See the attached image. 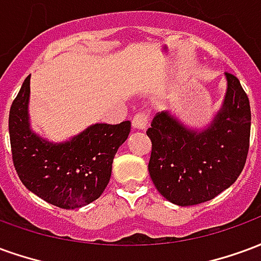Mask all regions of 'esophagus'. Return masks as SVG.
I'll use <instances>...</instances> for the list:
<instances>
[{
  "label": "esophagus",
  "mask_w": 261,
  "mask_h": 261,
  "mask_svg": "<svg viewBox=\"0 0 261 261\" xmlns=\"http://www.w3.org/2000/svg\"><path fill=\"white\" fill-rule=\"evenodd\" d=\"M148 125V114L145 112H140L133 117V127L136 130H145Z\"/></svg>",
  "instance_id": "34e87169"
}]
</instances>
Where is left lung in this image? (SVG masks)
I'll return each instance as SVG.
<instances>
[{
    "label": "left lung",
    "instance_id": "1",
    "mask_svg": "<svg viewBox=\"0 0 261 261\" xmlns=\"http://www.w3.org/2000/svg\"><path fill=\"white\" fill-rule=\"evenodd\" d=\"M226 93L207 128H187L169 112L153 117L149 176L162 196L176 205L213 200L233 185L246 164L250 140V103L235 75L225 72Z\"/></svg>",
    "mask_w": 261,
    "mask_h": 261
}]
</instances>
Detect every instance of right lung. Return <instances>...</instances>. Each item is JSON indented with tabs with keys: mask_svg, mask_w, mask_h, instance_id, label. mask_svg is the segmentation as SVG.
I'll use <instances>...</instances> for the list:
<instances>
[{
	"mask_svg": "<svg viewBox=\"0 0 261 261\" xmlns=\"http://www.w3.org/2000/svg\"><path fill=\"white\" fill-rule=\"evenodd\" d=\"M31 75L9 110L12 161L28 190L56 207L74 210L102 196L119 147L131 123L89 125L65 142H50L33 133L29 123Z\"/></svg>",
	"mask_w": 261,
	"mask_h": 261,
	"instance_id": "right-lung-1",
	"label": "right lung"
}]
</instances>
